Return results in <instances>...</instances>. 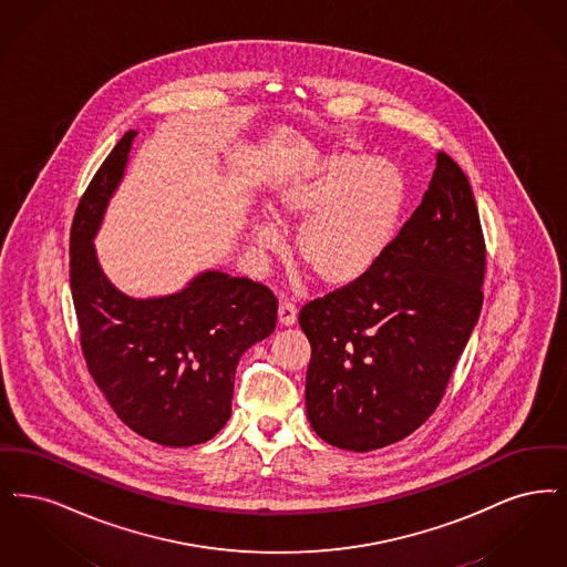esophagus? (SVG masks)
<instances>
[{
    "label": "esophagus",
    "mask_w": 567,
    "mask_h": 567,
    "mask_svg": "<svg viewBox=\"0 0 567 567\" xmlns=\"http://www.w3.org/2000/svg\"><path fill=\"white\" fill-rule=\"evenodd\" d=\"M296 321V305L290 300L279 302V323L281 326H292Z\"/></svg>",
    "instance_id": "esophagus-1"
}]
</instances>
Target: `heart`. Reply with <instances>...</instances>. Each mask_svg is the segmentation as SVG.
I'll use <instances>...</instances> for the list:
<instances>
[{
  "label": "heart",
  "instance_id": "1",
  "mask_svg": "<svg viewBox=\"0 0 567 567\" xmlns=\"http://www.w3.org/2000/svg\"><path fill=\"white\" fill-rule=\"evenodd\" d=\"M406 200L398 167L364 154H332L288 177L271 198V214L296 226V258L320 284L341 288L358 281L379 262L394 239ZM262 249L279 246L269 221L254 226Z\"/></svg>",
  "mask_w": 567,
  "mask_h": 567
}]
</instances>
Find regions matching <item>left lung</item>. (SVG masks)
I'll return each mask as SVG.
<instances>
[{"label":"left lung","instance_id":"8db88e82","mask_svg":"<svg viewBox=\"0 0 567 567\" xmlns=\"http://www.w3.org/2000/svg\"><path fill=\"white\" fill-rule=\"evenodd\" d=\"M487 249L468 177L446 154L413 216L358 281L309 300L307 417L321 441L374 451L439 409L483 307Z\"/></svg>","mask_w":567,"mask_h":567}]
</instances>
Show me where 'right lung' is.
<instances>
[{"label":"right lung","instance_id":"add662e5","mask_svg":"<svg viewBox=\"0 0 567 567\" xmlns=\"http://www.w3.org/2000/svg\"><path fill=\"white\" fill-rule=\"evenodd\" d=\"M137 133L126 131L78 203L70 284L86 369L133 432L165 446L214 439L230 417L235 370L277 323V298L247 277L198 275L179 295L135 300L99 269L93 237Z\"/></svg>","mask_w":567,"mask_h":567}]
</instances>
